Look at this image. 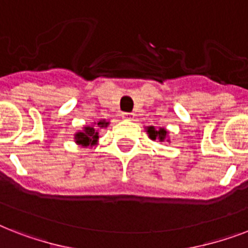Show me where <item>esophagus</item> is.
I'll list each match as a JSON object with an SVG mask.
<instances>
[{
  "label": "esophagus",
  "instance_id": "obj_1",
  "mask_svg": "<svg viewBox=\"0 0 248 248\" xmlns=\"http://www.w3.org/2000/svg\"><path fill=\"white\" fill-rule=\"evenodd\" d=\"M122 117H124V118H126V120H134V117H135V114H134V113L132 112H124L122 113Z\"/></svg>",
  "mask_w": 248,
  "mask_h": 248
}]
</instances>
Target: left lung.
Here are the masks:
<instances>
[{"mask_svg":"<svg viewBox=\"0 0 248 248\" xmlns=\"http://www.w3.org/2000/svg\"><path fill=\"white\" fill-rule=\"evenodd\" d=\"M148 132H149V136H151V139H153V140L159 139L161 141H163V140H165L166 134H167V131H166L165 128H161L159 131H155L153 127L148 128Z\"/></svg>","mask_w":248,"mask_h":248,"instance_id":"left-lung-1","label":"left lung"}]
</instances>
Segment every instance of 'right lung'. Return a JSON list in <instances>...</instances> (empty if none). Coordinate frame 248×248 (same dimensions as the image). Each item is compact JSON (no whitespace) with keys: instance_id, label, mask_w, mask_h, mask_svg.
Masks as SVG:
<instances>
[{"instance_id":"right-lung-1","label":"right lung","mask_w":248,"mask_h":248,"mask_svg":"<svg viewBox=\"0 0 248 248\" xmlns=\"http://www.w3.org/2000/svg\"><path fill=\"white\" fill-rule=\"evenodd\" d=\"M107 124H108V122H105V121H99L97 122L99 127H107ZM97 139H99V132L96 131V128L90 127V126L89 127H85L82 132L76 134V141L78 144H82L85 147H87L90 144H93Z\"/></svg>"}]
</instances>
